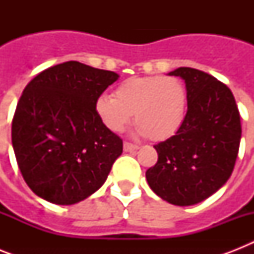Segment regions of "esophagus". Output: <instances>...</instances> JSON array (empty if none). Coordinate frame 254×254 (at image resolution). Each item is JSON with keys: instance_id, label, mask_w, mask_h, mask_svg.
Instances as JSON below:
<instances>
[{"instance_id": "1", "label": "esophagus", "mask_w": 254, "mask_h": 254, "mask_svg": "<svg viewBox=\"0 0 254 254\" xmlns=\"http://www.w3.org/2000/svg\"><path fill=\"white\" fill-rule=\"evenodd\" d=\"M139 147L137 145H133V143L129 142H124V150L125 151H135L138 150Z\"/></svg>"}]
</instances>
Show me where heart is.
<instances>
[{"mask_svg": "<svg viewBox=\"0 0 254 254\" xmlns=\"http://www.w3.org/2000/svg\"><path fill=\"white\" fill-rule=\"evenodd\" d=\"M187 91L174 76L130 77L115 89V97L100 96L96 113L115 133L127 127L134 115L137 134L165 141L181 129L187 115Z\"/></svg>", "mask_w": 254, "mask_h": 254, "instance_id": "1", "label": "heart"}]
</instances>
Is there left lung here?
<instances>
[{"label":"left lung","instance_id":"obj_1","mask_svg":"<svg viewBox=\"0 0 254 254\" xmlns=\"http://www.w3.org/2000/svg\"><path fill=\"white\" fill-rule=\"evenodd\" d=\"M169 75L185 80L187 115L177 134L154 145L158 161L146 179L163 200L192 205L231 177L240 146V113L231 89L216 77L190 67Z\"/></svg>","mask_w":254,"mask_h":254}]
</instances>
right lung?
I'll return each instance as SVG.
<instances>
[{
    "label": "right lung",
    "instance_id": "add662e5",
    "mask_svg": "<svg viewBox=\"0 0 254 254\" xmlns=\"http://www.w3.org/2000/svg\"><path fill=\"white\" fill-rule=\"evenodd\" d=\"M119 79L71 61L26 85L11 123L18 167L31 191L54 204L84 200L104 185L123 139L96 113V100Z\"/></svg>",
    "mask_w": 254,
    "mask_h": 254
}]
</instances>
